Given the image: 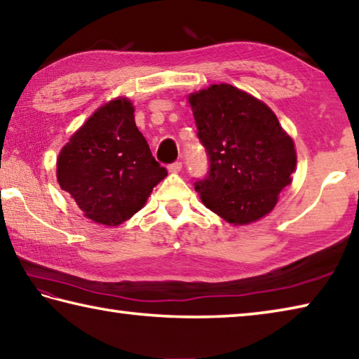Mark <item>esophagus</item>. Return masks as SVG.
<instances>
[{
	"label": "esophagus",
	"mask_w": 359,
	"mask_h": 359,
	"mask_svg": "<svg viewBox=\"0 0 359 359\" xmlns=\"http://www.w3.org/2000/svg\"><path fill=\"white\" fill-rule=\"evenodd\" d=\"M168 169H169V172L177 174V172L182 171V163L180 161H175V163H172V165H169Z\"/></svg>",
	"instance_id": "34e87169"
}]
</instances>
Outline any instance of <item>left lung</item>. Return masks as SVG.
Segmentation results:
<instances>
[{"label":"left lung","mask_w":359,"mask_h":359,"mask_svg":"<svg viewBox=\"0 0 359 359\" xmlns=\"http://www.w3.org/2000/svg\"><path fill=\"white\" fill-rule=\"evenodd\" d=\"M187 98L210 158L209 177L194 184L203 204L233 226L261 220L293 180L294 141L266 102L229 83Z\"/></svg>","instance_id":"left-lung-1"}]
</instances>
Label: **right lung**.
<instances>
[{
  "mask_svg": "<svg viewBox=\"0 0 359 359\" xmlns=\"http://www.w3.org/2000/svg\"><path fill=\"white\" fill-rule=\"evenodd\" d=\"M168 175L137 130L126 96L107 101L85 120L57 158V180L88 220L118 226L141 210Z\"/></svg>",
  "mask_w": 359,
  "mask_h": 359,
  "instance_id": "obj_1",
  "label": "right lung"
}]
</instances>
